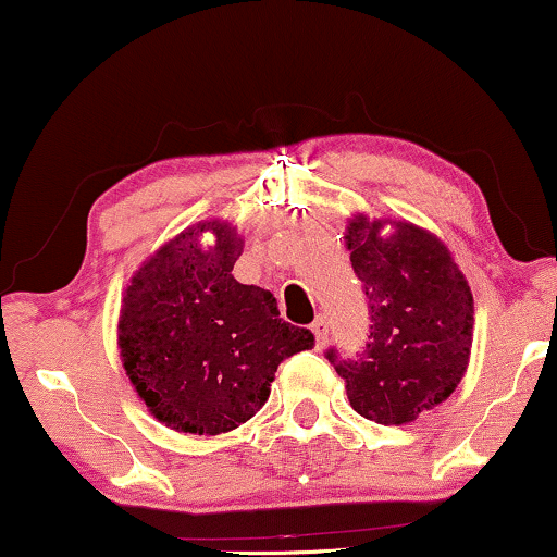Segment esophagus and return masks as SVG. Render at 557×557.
I'll return each mask as SVG.
<instances>
[{"mask_svg": "<svg viewBox=\"0 0 557 557\" xmlns=\"http://www.w3.org/2000/svg\"><path fill=\"white\" fill-rule=\"evenodd\" d=\"M311 334H314L317 347H324L326 342H330V322H326V317H319L317 322L311 324Z\"/></svg>", "mask_w": 557, "mask_h": 557, "instance_id": "obj_1", "label": "esophagus"}]
</instances>
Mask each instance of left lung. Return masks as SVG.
<instances>
[{"instance_id": "8db88e82", "label": "left lung", "mask_w": 557, "mask_h": 557, "mask_svg": "<svg viewBox=\"0 0 557 557\" xmlns=\"http://www.w3.org/2000/svg\"><path fill=\"white\" fill-rule=\"evenodd\" d=\"M345 246L370 304V342L357 360H326L357 413L383 425L413 423L467 375L474 296L438 235L408 220H347Z\"/></svg>"}]
</instances>
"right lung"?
<instances>
[{
    "mask_svg": "<svg viewBox=\"0 0 557 557\" xmlns=\"http://www.w3.org/2000/svg\"><path fill=\"white\" fill-rule=\"evenodd\" d=\"M240 253L238 227L200 220L128 281L119 311L121 364L166 429L197 436L238 429L269 400L278 364L314 347V334L278 317L271 292L235 281Z\"/></svg>",
    "mask_w": 557,
    "mask_h": 557,
    "instance_id": "obj_1",
    "label": "right lung"
}]
</instances>
